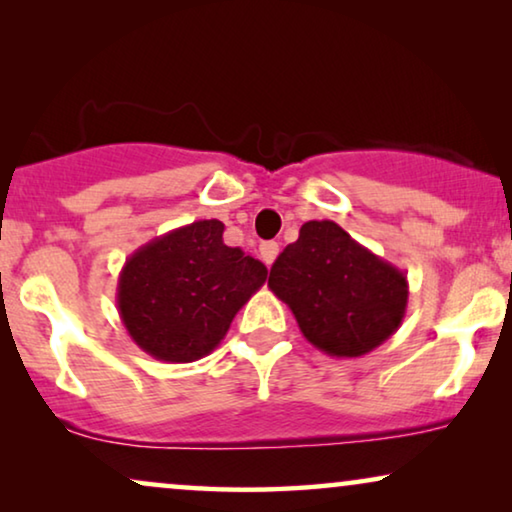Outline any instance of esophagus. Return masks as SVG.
Segmentation results:
<instances>
[{
	"label": "esophagus",
	"instance_id": "obj_1",
	"mask_svg": "<svg viewBox=\"0 0 512 512\" xmlns=\"http://www.w3.org/2000/svg\"><path fill=\"white\" fill-rule=\"evenodd\" d=\"M277 254H279V244L277 242H261V247H258V256H261V261L265 265L275 263Z\"/></svg>",
	"mask_w": 512,
	"mask_h": 512
}]
</instances>
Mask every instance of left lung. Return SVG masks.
<instances>
[{"label":"left lung","instance_id":"8db88e82","mask_svg":"<svg viewBox=\"0 0 512 512\" xmlns=\"http://www.w3.org/2000/svg\"><path fill=\"white\" fill-rule=\"evenodd\" d=\"M268 286L289 305L319 352L356 359L398 331L408 310V277L335 221H307L277 256Z\"/></svg>","mask_w":512,"mask_h":512}]
</instances>
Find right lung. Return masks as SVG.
I'll return each mask as SVG.
<instances>
[{"label":"right lung","mask_w":512,"mask_h":512,"mask_svg":"<svg viewBox=\"0 0 512 512\" xmlns=\"http://www.w3.org/2000/svg\"><path fill=\"white\" fill-rule=\"evenodd\" d=\"M268 268L223 244V223L193 221L125 258L116 307L132 342L153 359L191 363L214 352Z\"/></svg>","instance_id":"right-lung-1"}]
</instances>
